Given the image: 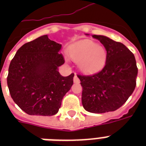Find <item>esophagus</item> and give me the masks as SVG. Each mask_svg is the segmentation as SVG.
I'll list each match as a JSON object with an SVG mask.
<instances>
[{
  "instance_id": "34e87169",
  "label": "esophagus",
  "mask_w": 146,
  "mask_h": 146,
  "mask_svg": "<svg viewBox=\"0 0 146 146\" xmlns=\"http://www.w3.org/2000/svg\"><path fill=\"white\" fill-rule=\"evenodd\" d=\"M73 82H76V83L80 82V80H79V78H78V76L76 74H75V75H74V77H73Z\"/></svg>"
}]
</instances>
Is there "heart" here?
Returning <instances> with one entry per match:
<instances>
[{"label":"heart","instance_id":"1","mask_svg":"<svg viewBox=\"0 0 146 146\" xmlns=\"http://www.w3.org/2000/svg\"><path fill=\"white\" fill-rule=\"evenodd\" d=\"M69 53L71 58L79 63L81 71L87 74L102 70L107 60V51L104 47L88 40L73 44Z\"/></svg>","mask_w":146,"mask_h":146}]
</instances>
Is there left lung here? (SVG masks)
<instances>
[{"label":"left lung","instance_id":"1","mask_svg":"<svg viewBox=\"0 0 146 146\" xmlns=\"http://www.w3.org/2000/svg\"><path fill=\"white\" fill-rule=\"evenodd\" d=\"M92 37L105 48L107 60L98 73L77 75L82 87V106L91 113L114 111L127 102L136 88L138 74L136 59L122 43L104 35Z\"/></svg>","mask_w":146,"mask_h":146}]
</instances>
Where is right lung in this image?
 I'll return each instance as SVG.
<instances>
[{"instance_id":"obj_1","label":"right lung","mask_w":146,"mask_h":146,"mask_svg":"<svg viewBox=\"0 0 146 146\" xmlns=\"http://www.w3.org/2000/svg\"><path fill=\"white\" fill-rule=\"evenodd\" d=\"M62 45L42 35L24 44L10 62L7 86L14 102L29 115L52 116L73 84L74 74L63 76Z\"/></svg>"}]
</instances>
